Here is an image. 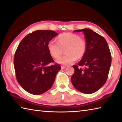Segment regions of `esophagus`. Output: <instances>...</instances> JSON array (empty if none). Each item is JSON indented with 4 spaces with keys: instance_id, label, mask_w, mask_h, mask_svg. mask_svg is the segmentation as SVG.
I'll use <instances>...</instances> for the list:
<instances>
[{
    "instance_id": "esophagus-1",
    "label": "esophagus",
    "mask_w": 122,
    "mask_h": 122,
    "mask_svg": "<svg viewBox=\"0 0 122 122\" xmlns=\"http://www.w3.org/2000/svg\"><path fill=\"white\" fill-rule=\"evenodd\" d=\"M61 69H65L66 66H61Z\"/></svg>"
}]
</instances>
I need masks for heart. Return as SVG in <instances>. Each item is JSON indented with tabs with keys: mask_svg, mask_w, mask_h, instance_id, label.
<instances>
[{
	"mask_svg": "<svg viewBox=\"0 0 122 122\" xmlns=\"http://www.w3.org/2000/svg\"><path fill=\"white\" fill-rule=\"evenodd\" d=\"M49 52L51 56L56 59L60 56L65 49L66 55L57 59L56 62L62 65H71L74 63L77 58L83 56L86 49V41L80 38L77 34L71 33L62 34L58 37V42L51 40L47 45Z\"/></svg>",
	"mask_w": 122,
	"mask_h": 122,
	"instance_id": "heart-1",
	"label": "heart"
}]
</instances>
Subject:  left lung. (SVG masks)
I'll return each mask as SVG.
<instances>
[{
  "instance_id": "left-lung-1",
  "label": "left lung",
  "mask_w": 122,
  "mask_h": 122,
  "mask_svg": "<svg viewBox=\"0 0 122 122\" xmlns=\"http://www.w3.org/2000/svg\"><path fill=\"white\" fill-rule=\"evenodd\" d=\"M74 32H83L86 49L78 65L73 66L75 72L71 77V83L82 93L92 94L102 88L108 78L111 63L110 49L106 39L91 29Z\"/></svg>"
}]
</instances>
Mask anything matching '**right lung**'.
<instances>
[{
  "label": "right lung",
  "instance_id": "1",
  "mask_svg": "<svg viewBox=\"0 0 122 122\" xmlns=\"http://www.w3.org/2000/svg\"><path fill=\"white\" fill-rule=\"evenodd\" d=\"M57 35L53 30H36L25 37L18 47L14 57L16 77L29 93L40 95L50 89L61 70L59 64L50 65L54 61L47 47Z\"/></svg>",
  "mask_w": 122,
  "mask_h": 122
}]
</instances>
